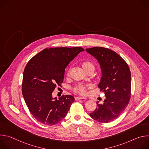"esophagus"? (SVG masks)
Instances as JSON below:
<instances>
[{"instance_id":"34e87169","label":"esophagus","mask_w":149,"mask_h":149,"mask_svg":"<svg viewBox=\"0 0 149 149\" xmlns=\"http://www.w3.org/2000/svg\"><path fill=\"white\" fill-rule=\"evenodd\" d=\"M75 99L76 100H81V99H86V98L84 97H76L75 98Z\"/></svg>"}]
</instances>
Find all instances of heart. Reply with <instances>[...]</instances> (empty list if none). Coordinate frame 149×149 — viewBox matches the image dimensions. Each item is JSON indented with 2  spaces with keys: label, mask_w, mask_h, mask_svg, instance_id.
Wrapping results in <instances>:
<instances>
[{
  "label": "heart",
  "mask_w": 149,
  "mask_h": 149,
  "mask_svg": "<svg viewBox=\"0 0 149 149\" xmlns=\"http://www.w3.org/2000/svg\"><path fill=\"white\" fill-rule=\"evenodd\" d=\"M82 66L84 70L87 71L90 70H94V66L93 65V63L90 61H84L82 62ZM87 90V87L83 86V85H79V86H77L74 91L75 93H78L79 94L84 95L86 94Z\"/></svg>",
  "instance_id": "heart-1"
}]
</instances>
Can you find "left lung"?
I'll use <instances>...</instances> for the list:
<instances>
[{"label":"left lung","mask_w":149,"mask_h":149,"mask_svg":"<svg viewBox=\"0 0 149 149\" xmlns=\"http://www.w3.org/2000/svg\"><path fill=\"white\" fill-rule=\"evenodd\" d=\"M86 51L99 62L102 77L98 84L104 93L103 104L97 102V107L90 117L102 123H107L120 116L128 105L131 96V73L126 62L116 52L104 47H93Z\"/></svg>","instance_id":"8db88e82"}]
</instances>
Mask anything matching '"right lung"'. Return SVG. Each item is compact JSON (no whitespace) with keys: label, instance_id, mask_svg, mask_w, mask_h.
I'll list each match as a JSON object with an SVG mask.
<instances>
[{"label":"right lung","instance_id":"add662e5","mask_svg":"<svg viewBox=\"0 0 149 149\" xmlns=\"http://www.w3.org/2000/svg\"><path fill=\"white\" fill-rule=\"evenodd\" d=\"M81 47L51 48L42 50L26 64L23 76L22 94L29 111L39 122L55 125L64 118L74 101L72 95L57 99L52 92L61 86L65 68L78 54Z\"/></svg>","mask_w":149,"mask_h":149}]
</instances>
